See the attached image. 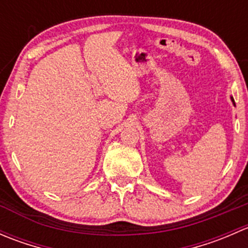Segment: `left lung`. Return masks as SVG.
Masks as SVG:
<instances>
[{
    "instance_id": "left-lung-1",
    "label": "left lung",
    "mask_w": 248,
    "mask_h": 248,
    "mask_svg": "<svg viewBox=\"0 0 248 248\" xmlns=\"http://www.w3.org/2000/svg\"><path fill=\"white\" fill-rule=\"evenodd\" d=\"M232 104H234V106H235V103H234V99H232Z\"/></svg>"
}]
</instances>
